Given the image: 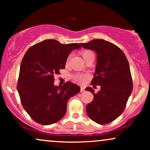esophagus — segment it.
<instances>
[{
  "instance_id": "34e87169",
  "label": "esophagus",
  "mask_w": 150,
  "mask_h": 150,
  "mask_svg": "<svg viewBox=\"0 0 150 150\" xmlns=\"http://www.w3.org/2000/svg\"><path fill=\"white\" fill-rule=\"evenodd\" d=\"M84 89L83 87H81L80 88V92H84Z\"/></svg>"
}]
</instances>
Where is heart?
<instances>
[{"mask_svg": "<svg viewBox=\"0 0 150 150\" xmlns=\"http://www.w3.org/2000/svg\"><path fill=\"white\" fill-rule=\"evenodd\" d=\"M81 54H82L83 58H84V60H86V59H87L88 57H89L91 55H93V53L91 51H90V50H84V51H82L81 52ZM70 56H68L67 59H66V64H68V63H69L70 61ZM88 77H89V75H86V74H81V73H79V74H76V75L74 76V78H75V80L78 81V82H84V80H86V79L88 78Z\"/></svg>", "mask_w": 150, "mask_h": 150, "instance_id": "1", "label": "heart"}]
</instances>
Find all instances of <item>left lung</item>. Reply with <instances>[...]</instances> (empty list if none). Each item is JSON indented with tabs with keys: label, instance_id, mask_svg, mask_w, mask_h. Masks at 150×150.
I'll use <instances>...</instances> for the list:
<instances>
[{
	"label": "left lung",
	"instance_id": "left-lung-1",
	"mask_svg": "<svg viewBox=\"0 0 150 150\" xmlns=\"http://www.w3.org/2000/svg\"><path fill=\"white\" fill-rule=\"evenodd\" d=\"M80 45L96 52V68L91 83L100 86L97 93L91 87L86 88L93 95L92 101L86 105V113L97 124H109L122 115L132 92L129 61L120 47L104 40L95 39Z\"/></svg>",
	"mask_w": 150,
	"mask_h": 150
}]
</instances>
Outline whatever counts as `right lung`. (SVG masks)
<instances>
[{
	"label": "right lung",
	"mask_w": 150,
	"mask_h": 150,
	"mask_svg": "<svg viewBox=\"0 0 150 150\" xmlns=\"http://www.w3.org/2000/svg\"><path fill=\"white\" fill-rule=\"evenodd\" d=\"M78 43L61 44L45 40L27 50L21 61L17 89L23 108L35 122L42 125L54 124L64 117L70 97L80 88L71 82L54 85V75L64 69L66 59Z\"/></svg>",
	"instance_id": "obj_1"
}]
</instances>
